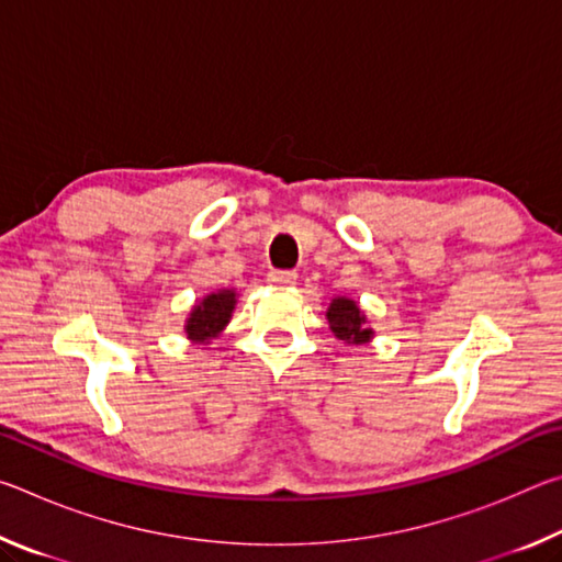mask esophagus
Returning <instances> with one entry per match:
<instances>
[{
    "label": "esophagus",
    "instance_id": "1",
    "mask_svg": "<svg viewBox=\"0 0 562 562\" xmlns=\"http://www.w3.org/2000/svg\"><path fill=\"white\" fill-rule=\"evenodd\" d=\"M268 280L272 284H278V288H290V284L297 282V272H294V270H272L268 274Z\"/></svg>",
    "mask_w": 562,
    "mask_h": 562
}]
</instances>
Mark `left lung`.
I'll list each match as a JSON object with an SVG mask.
<instances>
[{
  "instance_id": "left-lung-1",
  "label": "left lung",
  "mask_w": 562,
  "mask_h": 562,
  "mask_svg": "<svg viewBox=\"0 0 562 562\" xmlns=\"http://www.w3.org/2000/svg\"><path fill=\"white\" fill-rule=\"evenodd\" d=\"M327 319L331 331L339 339L349 341V345H364V341L372 337V329H367L364 325V315H361L359 307L351 300L337 297L329 304L327 310Z\"/></svg>"
}]
</instances>
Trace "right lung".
I'll return each instance as SVG.
<instances>
[{"instance_id":"add662e5","label":"right lung","mask_w":562,"mask_h":562,"mask_svg":"<svg viewBox=\"0 0 562 562\" xmlns=\"http://www.w3.org/2000/svg\"><path fill=\"white\" fill-rule=\"evenodd\" d=\"M235 307V292L233 290H223L215 294H207V297L195 304V310L190 312V319L186 325V331L190 339L195 341H205L215 337L227 322H231Z\"/></svg>"}]
</instances>
